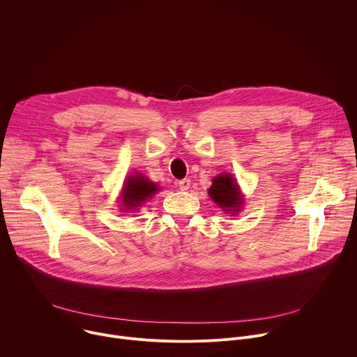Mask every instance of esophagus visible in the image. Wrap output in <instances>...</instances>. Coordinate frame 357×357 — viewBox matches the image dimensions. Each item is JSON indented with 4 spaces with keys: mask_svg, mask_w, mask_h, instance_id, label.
<instances>
[{
    "mask_svg": "<svg viewBox=\"0 0 357 357\" xmlns=\"http://www.w3.org/2000/svg\"><path fill=\"white\" fill-rule=\"evenodd\" d=\"M178 186H179L181 190H188V189L190 188V179H188V178L181 179V181L178 182Z\"/></svg>",
    "mask_w": 357,
    "mask_h": 357,
    "instance_id": "esophagus-1",
    "label": "esophagus"
}]
</instances>
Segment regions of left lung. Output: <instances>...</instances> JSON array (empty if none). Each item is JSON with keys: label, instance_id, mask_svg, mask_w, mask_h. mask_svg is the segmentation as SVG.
I'll return each instance as SVG.
<instances>
[{"label": "left lung", "instance_id": "8db88e82", "mask_svg": "<svg viewBox=\"0 0 357 357\" xmlns=\"http://www.w3.org/2000/svg\"><path fill=\"white\" fill-rule=\"evenodd\" d=\"M208 193L226 215L234 216L241 211V205L244 203L243 195L236 178H233L230 174L218 175L212 181V186L209 188Z\"/></svg>", "mask_w": 357, "mask_h": 357}]
</instances>
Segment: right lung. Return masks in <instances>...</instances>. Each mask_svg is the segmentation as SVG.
I'll return each instance as SVG.
<instances>
[{
  "instance_id": "right-lung-1",
  "label": "right lung",
  "mask_w": 357,
  "mask_h": 357,
  "mask_svg": "<svg viewBox=\"0 0 357 357\" xmlns=\"http://www.w3.org/2000/svg\"><path fill=\"white\" fill-rule=\"evenodd\" d=\"M158 189V183L151 182L148 178L138 172H135V175H130L123 185L120 197L123 211H137V208H139L145 200L154 196Z\"/></svg>"
}]
</instances>
